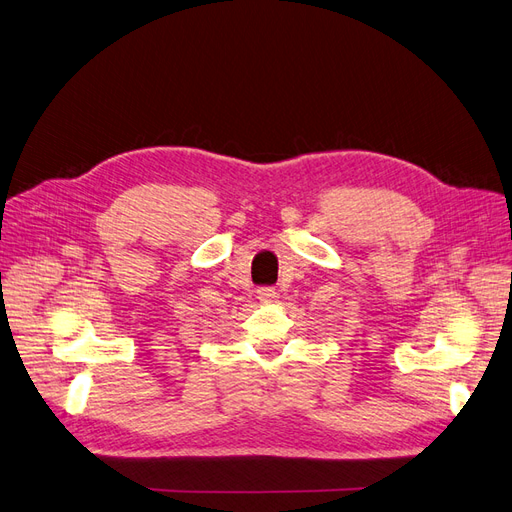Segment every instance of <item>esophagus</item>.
Returning a JSON list of instances; mask_svg holds the SVG:
<instances>
[{"instance_id": "obj_1", "label": "esophagus", "mask_w": 512, "mask_h": 512, "mask_svg": "<svg viewBox=\"0 0 512 512\" xmlns=\"http://www.w3.org/2000/svg\"><path fill=\"white\" fill-rule=\"evenodd\" d=\"M275 288H271V286H264V288H260L258 290V298H260V301L262 303H271L273 301V298H275Z\"/></svg>"}]
</instances>
